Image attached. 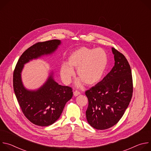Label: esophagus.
I'll return each mask as SVG.
<instances>
[{
    "mask_svg": "<svg viewBox=\"0 0 151 151\" xmlns=\"http://www.w3.org/2000/svg\"><path fill=\"white\" fill-rule=\"evenodd\" d=\"M79 94H81V93H80V92H79L78 91H75L73 92V95H74L75 97H76V96H78Z\"/></svg>",
    "mask_w": 151,
    "mask_h": 151,
    "instance_id": "obj_1",
    "label": "esophagus"
}]
</instances>
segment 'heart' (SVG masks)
<instances>
[{"mask_svg":"<svg viewBox=\"0 0 151 151\" xmlns=\"http://www.w3.org/2000/svg\"><path fill=\"white\" fill-rule=\"evenodd\" d=\"M107 63L108 57L103 49L82 47L70 54L68 63L61 64L60 76L63 82L68 84L75 75L73 69H76L79 77L75 82L76 87H81L84 82L89 86L94 85L103 78Z\"/></svg>","mask_w":151,"mask_h":151,"instance_id":"heart-1","label":"heart"}]
</instances>
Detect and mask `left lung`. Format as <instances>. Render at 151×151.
Listing matches in <instances>:
<instances>
[{
    "label": "left lung",
    "instance_id": "obj_1",
    "mask_svg": "<svg viewBox=\"0 0 151 151\" xmlns=\"http://www.w3.org/2000/svg\"><path fill=\"white\" fill-rule=\"evenodd\" d=\"M115 64L111 72L85 92L88 99L86 117L97 130H106L122 118L133 94L132 70L125 56L114 48Z\"/></svg>",
    "mask_w": 151,
    "mask_h": 151
}]
</instances>
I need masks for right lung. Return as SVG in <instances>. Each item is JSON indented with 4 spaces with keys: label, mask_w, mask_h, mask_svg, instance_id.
<instances>
[{
    "label": "right lung",
    "mask_w": 151,
    "mask_h": 151,
    "mask_svg": "<svg viewBox=\"0 0 151 151\" xmlns=\"http://www.w3.org/2000/svg\"><path fill=\"white\" fill-rule=\"evenodd\" d=\"M61 44V41L54 39L39 42L26 50L19 57L13 75L15 94L25 116L33 124L45 127L54 124L60 116L66 103L73 96L72 90L55 81L54 72L36 90H29L21 78L24 64L44 56L53 54Z\"/></svg>",
    "instance_id": "obj_1"
}]
</instances>
